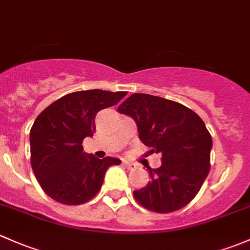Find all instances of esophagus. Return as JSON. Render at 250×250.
Wrapping results in <instances>:
<instances>
[{
	"instance_id": "esophagus-1",
	"label": "esophagus",
	"mask_w": 250,
	"mask_h": 250,
	"mask_svg": "<svg viewBox=\"0 0 250 250\" xmlns=\"http://www.w3.org/2000/svg\"><path fill=\"white\" fill-rule=\"evenodd\" d=\"M123 163H124V166L127 169H131V170H132V169H136L137 168V166L135 165V163H132V162H130V161H123Z\"/></svg>"
}]
</instances>
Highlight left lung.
Instances as JSON below:
<instances>
[{"mask_svg": "<svg viewBox=\"0 0 250 250\" xmlns=\"http://www.w3.org/2000/svg\"><path fill=\"white\" fill-rule=\"evenodd\" d=\"M136 122L139 139L161 154L160 168L135 190L143 208L158 213L180 210L193 200L210 171L212 138L201 118L188 107L160 96L136 93L118 107Z\"/></svg>", "mask_w": 250, "mask_h": 250, "instance_id": "1", "label": "left lung"}]
</instances>
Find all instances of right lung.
Here are the masks:
<instances>
[{"label": "right lung", "instance_id": "1", "mask_svg": "<svg viewBox=\"0 0 250 250\" xmlns=\"http://www.w3.org/2000/svg\"><path fill=\"white\" fill-rule=\"evenodd\" d=\"M126 92L101 89L66 94L37 117L29 132L31 165L42 190L64 205H81L98 194L104 173L122 161L83 151L95 131V115L114 106Z\"/></svg>", "mask_w": 250, "mask_h": 250}]
</instances>
